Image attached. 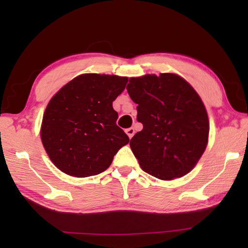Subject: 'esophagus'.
Here are the masks:
<instances>
[{
    "label": "esophagus",
    "mask_w": 248,
    "mask_h": 248,
    "mask_svg": "<svg viewBox=\"0 0 248 248\" xmlns=\"http://www.w3.org/2000/svg\"><path fill=\"white\" fill-rule=\"evenodd\" d=\"M125 133L128 134L129 139H131V138L134 136V129H133V128H128V129H125Z\"/></svg>",
    "instance_id": "1"
}]
</instances>
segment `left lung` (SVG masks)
Masks as SVG:
<instances>
[{"mask_svg": "<svg viewBox=\"0 0 248 248\" xmlns=\"http://www.w3.org/2000/svg\"><path fill=\"white\" fill-rule=\"evenodd\" d=\"M127 91L143 124L130 140L141 169L163 180L189 173L209 137L208 114L197 92L173 73L131 78Z\"/></svg>", "mask_w": 248, "mask_h": 248, "instance_id": "1", "label": "left lung"}]
</instances>
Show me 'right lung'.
Here are the masks:
<instances>
[{
  "mask_svg": "<svg viewBox=\"0 0 248 248\" xmlns=\"http://www.w3.org/2000/svg\"><path fill=\"white\" fill-rule=\"evenodd\" d=\"M128 78L82 74L64 85L46 108L40 137L59 170L74 177L106 170L129 137L117 125L112 102Z\"/></svg>",
  "mask_w": 248,
  "mask_h": 248,
  "instance_id": "right-lung-1",
  "label": "right lung"
}]
</instances>
